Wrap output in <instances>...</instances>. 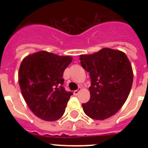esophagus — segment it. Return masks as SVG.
<instances>
[{"label": "esophagus", "instance_id": "obj_1", "mask_svg": "<svg viewBox=\"0 0 148 148\" xmlns=\"http://www.w3.org/2000/svg\"><path fill=\"white\" fill-rule=\"evenodd\" d=\"M80 90H81V88H79L78 89H77V90H74V95H78V93H79V91H80Z\"/></svg>", "mask_w": 148, "mask_h": 148}]
</instances>
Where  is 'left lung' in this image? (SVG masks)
<instances>
[{"label": "left lung", "mask_w": 148, "mask_h": 148, "mask_svg": "<svg viewBox=\"0 0 148 148\" xmlns=\"http://www.w3.org/2000/svg\"><path fill=\"white\" fill-rule=\"evenodd\" d=\"M80 60L91 81L90 100L82 103L84 111L95 120L111 117L124 105L131 91L133 71L130 60L124 53L110 48L81 55Z\"/></svg>", "instance_id": "8db88e82"}]
</instances>
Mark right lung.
I'll list each match as a JSON object with an SVG mask.
<instances>
[{
    "label": "right lung",
    "instance_id": "add662e5",
    "mask_svg": "<svg viewBox=\"0 0 148 148\" xmlns=\"http://www.w3.org/2000/svg\"><path fill=\"white\" fill-rule=\"evenodd\" d=\"M71 61L70 56L44 51L22 60L18 74L21 94L31 111L40 119L54 121L64 114L73 93L63 87L62 77Z\"/></svg>",
    "mask_w": 148,
    "mask_h": 148
}]
</instances>
